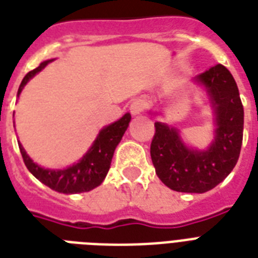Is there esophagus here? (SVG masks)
Here are the masks:
<instances>
[{"label": "esophagus", "instance_id": "esophagus-1", "mask_svg": "<svg viewBox=\"0 0 258 258\" xmlns=\"http://www.w3.org/2000/svg\"><path fill=\"white\" fill-rule=\"evenodd\" d=\"M143 109H145V103L141 99H137L130 104V111L133 115H139V113L143 112Z\"/></svg>", "mask_w": 258, "mask_h": 258}]
</instances>
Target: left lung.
Wrapping results in <instances>:
<instances>
[{
    "instance_id": "obj_1",
    "label": "left lung",
    "mask_w": 258,
    "mask_h": 258,
    "mask_svg": "<svg viewBox=\"0 0 258 258\" xmlns=\"http://www.w3.org/2000/svg\"><path fill=\"white\" fill-rule=\"evenodd\" d=\"M216 109V139L206 151L187 149L178 130L155 123L150 154L159 179L171 190L205 192L230 174L240 157L244 133V107L232 74L217 64L197 76Z\"/></svg>"
}]
</instances>
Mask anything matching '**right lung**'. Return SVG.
I'll use <instances>...</instances> for the list:
<instances>
[{
  "mask_svg": "<svg viewBox=\"0 0 258 258\" xmlns=\"http://www.w3.org/2000/svg\"><path fill=\"white\" fill-rule=\"evenodd\" d=\"M49 61L50 60L42 61L37 68H34L33 71H30L25 75V78L22 79L21 86L18 88V95L21 93L26 83L29 82V79H32L37 72H40ZM130 120H131V115L125 113L121 119L101 130L93 146L84 155L82 161L64 170L42 169L38 165L33 163V161L28 157V154L22 149L21 145H18V147H20L22 159H24V163L28 170L45 186L58 192H64V194L89 191L104 180L109 166H111L113 151L128 127Z\"/></svg>",
  "mask_w": 258,
  "mask_h": 258,
  "instance_id": "1",
  "label": "right lung"
}]
</instances>
